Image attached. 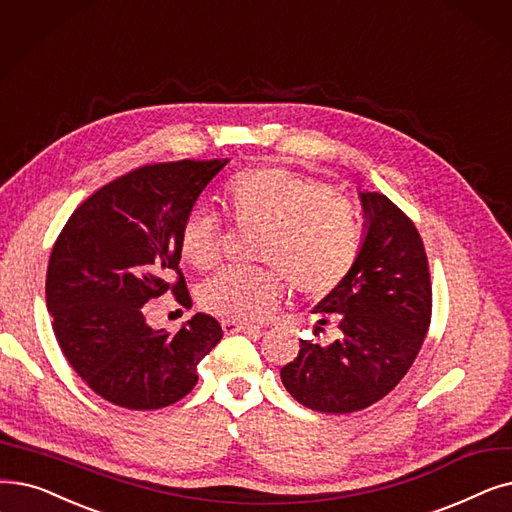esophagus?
<instances>
[{
	"label": "esophagus",
	"instance_id": "esophagus-1",
	"mask_svg": "<svg viewBox=\"0 0 512 512\" xmlns=\"http://www.w3.org/2000/svg\"><path fill=\"white\" fill-rule=\"evenodd\" d=\"M221 328H224L226 335H234V332H259V326L242 324V322H234V320H224L221 322Z\"/></svg>",
	"mask_w": 512,
	"mask_h": 512
}]
</instances>
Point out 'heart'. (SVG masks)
<instances>
[{"mask_svg":"<svg viewBox=\"0 0 512 512\" xmlns=\"http://www.w3.org/2000/svg\"><path fill=\"white\" fill-rule=\"evenodd\" d=\"M221 207L236 230H257L253 259L263 268H230L209 278L198 301L234 322L268 318L284 297V280L305 299H324L345 282L360 257V211L316 177L282 167H255L226 182ZM219 219L190 211L177 236L182 259L211 270L219 257Z\"/></svg>","mask_w":512,"mask_h":512,"instance_id":"b5f03b06","label":"heart"}]
</instances>
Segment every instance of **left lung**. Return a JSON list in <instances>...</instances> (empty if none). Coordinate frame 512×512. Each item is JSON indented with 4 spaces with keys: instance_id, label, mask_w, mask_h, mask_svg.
<instances>
[{
    "instance_id": "obj_1",
    "label": "left lung",
    "mask_w": 512,
    "mask_h": 512,
    "mask_svg": "<svg viewBox=\"0 0 512 512\" xmlns=\"http://www.w3.org/2000/svg\"><path fill=\"white\" fill-rule=\"evenodd\" d=\"M366 238L353 270L314 314L337 328L332 343L303 341L280 370L286 391L309 410L349 414L404 379L431 324V274L414 221L381 192H364Z\"/></svg>"
}]
</instances>
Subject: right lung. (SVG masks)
Returning a JSON list of instances; mask_svg holds the SVG:
<instances>
[{"label": "right lung", "instance_id": "obj_1", "mask_svg": "<svg viewBox=\"0 0 512 512\" xmlns=\"http://www.w3.org/2000/svg\"><path fill=\"white\" fill-rule=\"evenodd\" d=\"M230 159L131 169L73 211L48 263L46 301L56 341L81 381L127 410L186 397L196 366L224 337L196 314L171 335L146 324L144 303L171 293L192 303L177 236L196 198Z\"/></svg>", "mask_w": 512, "mask_h": 512}]
</instances>
